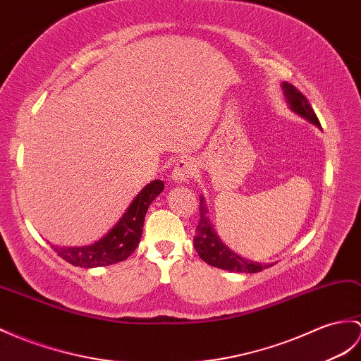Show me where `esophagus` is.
<instances>
[{"label":"esophagus","mask_w":361,"mask_h":361,"mask_svg":"<svg viewBox=\"0 0 361 361\" xmlns=\"http://www.w3.org/2000/svg\"><path fill=\"white\" fill-rule=\"evenodd\" d=\"M195 172H197L195 163L192 161L190 158H181V160L177 161V164L173 167L172 178L177 183H184V181H189Z\"/></svg>","instance_id":"34e87169"}]
</instances>
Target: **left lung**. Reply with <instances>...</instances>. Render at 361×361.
<instances>
[{
    "label": "left lung",
    "mask_w": 361,
    "mask_h": 361,
    "mask_svg": "<svg viewBox=\"0 0 361 361\" xmlns=\"http://www.w3.org/2000/svg\"><path fill=\"white\" fill-rule=\"evenodd\" d=\"M283 90H284V97H286V102L290 106L292 111L320 128V121H318L312 106L307 102V98L301 94L295 86H292L290 82H283ZM206 214H207V209L204 204V198H200V221H198L195 237H194V247L203 262L231 272H249V274H255L266 269V267L272 266V264L249 262V259L241 258L235 252H232V250L228 246H224L221 240L216 237V233L214 232L211 221H209Z\"/></svg>",
    "instance_id": "8db88e82"
}]
</instances>
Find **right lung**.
<instances>
[{
    "label": "right lung",
    "instance_id": "1",
    "mask_svg": "<svg viewBox=\"0 0 361 361\" xmlns=\"http://www.w3.org/2000/svg\"><path fill=\"white\" fill-rule=\"evenodd\" d=\"M163 189V181H150L133 198L120 221L102 240L95 241L94 245L80 247H60L52 245L50 246L67 263L80 267H102L124 262L137 249L142 233V224H145L147 209L150 203L160 195Z\"/></svg>",
    "mask_w": 361,
    "mask_h": 361
}]
</instances>
